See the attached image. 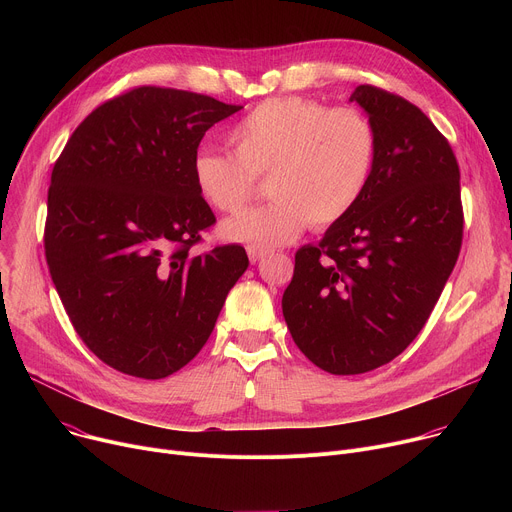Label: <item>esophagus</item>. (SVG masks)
Listing matches in <instances>:
<instances>
[{
    "label": "esophagus",
    "instance_id": "1",
    "mask_svg": "<svg viewBox=\"0 0 512 512\" xmlns=\"http://www.w3.org/2000/svg\"><path fill=\"white\" fill-rule=\"evenodd\" d=\"M247 253H249V261H251V263H259V261L267 255L265 249H257V247H249Z\"/></svg>",
    "mask_w": 512,
    "mask_h": 512
}]
</instances>
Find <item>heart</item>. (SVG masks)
I'll list each match as a JSON object with an SVG mask.
<instances>
[{
  "mask_svg": "<svg viewBox=\"0 0 512 512\" xmlns=\"http://www.w3.org/2000/svg\"><path fill=\"white\" fill-rule=\"evenodd\" d=\"M233 154L200 150L192 160L198 196L216 212H237L269 176L265 206L223 223V235L257 249L296 241L308 225L330 229L354 210L367 190L377 131L356 107L277 97L255 105L227 133Z\"/></svg>",
  "mask_w": 512,
  "mask_h": 512,
  "instance_id": "1",
  "label": "heart"
}]
</instances>
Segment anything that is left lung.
I'll return each mask as SVG.
<instances>
[{"label":"left lung","instance_id":"1","mask_svg":"<svg viewBox=\"0 0 512 512\" xmlns=\"http://www.w3.org/2000/svg\"><path fill=\"white\" fill-rule=\"evenodd\" d=\"M377 131L371 182L318 245L296 253L283 318L330 375L375 371L421 332L464 237L460 166L450 141L407 99L354 89Z\"/></svg>","mask_w":512,"mask_h":512}]
</instances>
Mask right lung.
<instances>
[{"label": "right lung", "mask_w": 512, "mask_h": 512, "mask_svg": "<svg viewBox=\"0 0 512 512\" xmlns=\"http://www.w3.org/2000/svg\"><path fill=\"white\" fill-rule=\"evenodd\" d=\"M239 109L135 87L89 113L52 168L50 277L81 340L123 375L180 371L249 265L241 245L194 251L216 216L196 192L192 160L204 133Z\"/></svg>", "instance_id": "right-lung-1"}]
</instances>
